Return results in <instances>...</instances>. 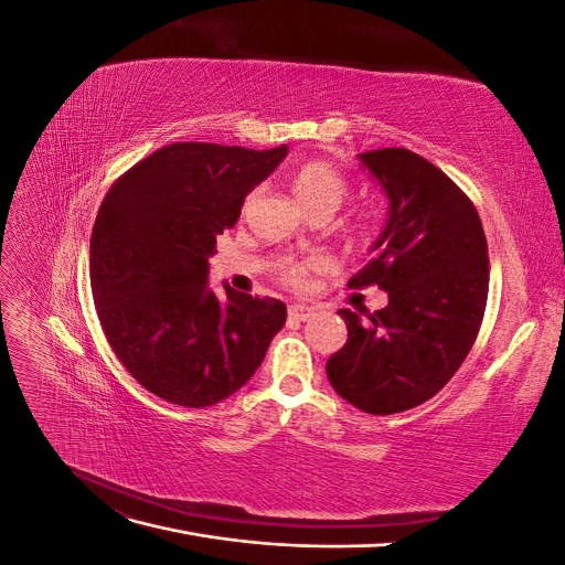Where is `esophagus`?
Returning <instances> with one entry per match:
<instances>
[{"instance_id": "1", "label": "esophagus", "mask_w": 565, "mask_h": 565, "mask_svg": "<svg viewBox=\"0 0 565 565\" xmlns=\"http://www.w3.org/2000/svg\"><path fill=\"white\" fill-rule=\"evenodd\" d=\"M311 316H313L311 306H306V303H292V306H289V318H295V320H309Z\"/></svg>"}]
</instances>
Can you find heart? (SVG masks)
Wrapping results in <instances>:
<instances>
[{
	"instance_id": "obj_1",
	"label": "heart",
	"mask_w": 565,
	"mask_h": 565,
	"mask_svg": "<svg viewBox=\"0 0 565 565\" xmlns=\"http://www.w3.org/2000/svg\"><path fill=\"white\" fill-rule=\"evenodd\" d=\"M289 188H292L295 198L299 200L301 207L316 214V212H328L334 214L341 204H344L349 195V183L344 174L339 172L337 167L324 160H311L299 164L292 174H289ZM252 198H247L245 207ZM313 268L311 262H282L280 273L287 282H303L306 273Z\"/></svg>"
}]
</instances>
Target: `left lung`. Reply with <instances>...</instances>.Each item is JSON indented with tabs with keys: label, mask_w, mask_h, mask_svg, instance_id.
Masks as SVG:
<instances>
[{
	"label": "left lung",
	"mask_w": 565,
	"mask_h": 565,
	"mask_svg": "<svg viewBox=\"0 0 565 565\" xmlns=\"http://www.w3.org/2000/svg\"><path fill=\"white\" fill-rule=\"evenodd\" d=\"M358 160L388 212L349 285H377L388 303L367 320L337 311L349 341L324 370L353 407L396 415L434 398L471 351L488 301V243L471 200L417 152L380 148Z\"/></svg>",
	"instance_id": "obj_1"
}]
</instances>
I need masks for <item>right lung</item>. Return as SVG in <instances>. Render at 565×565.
Here are the masks:
<instances>
[{"label": "right lung", "instance_id": "1", "mask_svg": "<svg viewBox=\"0 0 565 565\" xmlns=\"http://www.w3.org/2000/svg\"><path fill=\"white\" fill-rule=\"evenodd\" d=\"M287 146L172 143L119 177L89 245L92 295L115 355L167 403L207 407L243 388L287 318L285 303L207 287L216 235Z\"/></svg>", "mask_w": 565, "mask_h": 565}]
</instances>
